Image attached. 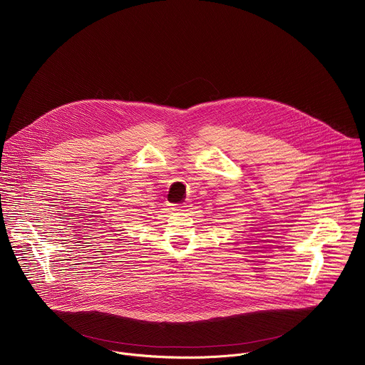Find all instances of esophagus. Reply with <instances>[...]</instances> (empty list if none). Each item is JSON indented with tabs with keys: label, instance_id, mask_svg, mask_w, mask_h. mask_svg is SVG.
Instances as JSON below:
<instances>
[{
	"label": "esophagus",
	"instance_id": "obj_1",
	"mask_svg": "<svg viewBox=\"0 0 365 365\" xmlns=\"http://www.w3.org/2000/svg\"><path fill=\"white\" fill-rule=\"evenodd\" d=\"M186 207H187V203H176V205H173V209L175 210H180V212L186 210Z\"/></svg>",
	"mask_w": 365,
	"mask_h": 365
}]
</instances>
